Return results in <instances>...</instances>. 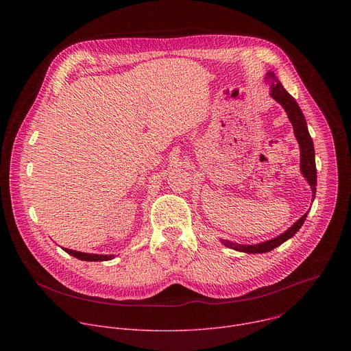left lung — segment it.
I'll return each instance as SVG.
<instances>
[{
	"mask_svg": "<svg viewBox=\"0 0 351 351\" xmlns=\"http://www.w3.org/2000/svg\"><path fill=\"white\" fill-rule=\"evenodd\" d=\"M268 76L274 80L272 87H271V95L285 108V111L287 112V117H289V119L293 125L294 136L297 137V141L300 144V154H302V172H303L304 178L308 180V183L313 189V193L315 194V190H317V187H315L317 186L315 153H314L313 138L308 133L304 115H303L302 110H300L298 104L295 103V99L283 88V86L275 77V75L269 72ZM307 214L308 213H306L291 228H289V230H286L285 233H282L280 236H278L272 240H268V241H264V243H260V244H254V245L236 244V243H232L229 240H222V243L225 245H228L233 250H239V252H243V253H253V254H256V253H268V252H271V250H274L275 247L285 243L291 236H294L297 233V230L303 226V223L307 218Z\"/></svg>",
	"mask_w": 351,
	"mask_h": 351,
	"instance_id": "left-lung-1",
	"label": "left lung"
}]
</instances>
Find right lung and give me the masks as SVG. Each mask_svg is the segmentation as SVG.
<instances>
[{
	"label": "right lung",
	"mask_w": 351,
	"mask_h": 351,
	"mask_svg": "<svg viewBox=\"0 0 351 351\" xmlns=\"http://www.w3.org/2000/svg\"><path fill=\"white\" fill-rule=\"evenodd\" d=\"M65 252L82 261H108L112 260L114 256H99V254H87V253H80V252H75V250H69V248H64Z\"/></svg>",
	"instance_id": "1"
}]
</instances>
